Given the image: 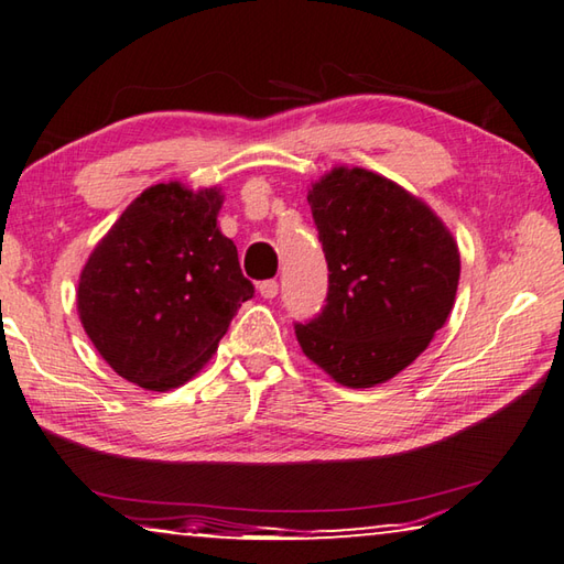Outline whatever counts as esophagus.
I'll return each instance as SVG.
<instances>
[{
    "instance_id": "1",
    "label": "esophagus",
    "mask_w": 564,
    "mask_h": 564,
    "mask_svg": "<svg viewBox=\"0 0 564 564\" xmlns=\"http://www.w3.org/2000/svg\"><path fill=\"white\" fill-rule=\"evenodd\" d=\"M257 289H259V293H261L263 297H275V295H279V281H275V279L261 281V283L257 285Z\"/></svg>"
}]
</instances>
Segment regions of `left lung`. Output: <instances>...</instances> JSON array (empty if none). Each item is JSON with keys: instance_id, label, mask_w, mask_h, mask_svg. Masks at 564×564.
Returning <instances> with one entry per match:
<instances>
[{"instance_id": "obj_1", "label": "left lung", "mask_w": 564, "mask_h": 564, "mask_svg": "<svg viewBox=\"0 0 564 564\" xmlns=\"http://www.w3.org/2000/svg\"><path fill=\"white\" fill-rule=\"evenodd\" d=\"M327 261V297L295 323L305 357L349 389L393 379L445 325L459 251L433 209L364 169H335L307 193Z\"/></svg>"}]
</instances>
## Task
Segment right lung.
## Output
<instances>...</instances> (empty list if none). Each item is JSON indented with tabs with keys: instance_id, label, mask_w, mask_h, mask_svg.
Here are the masks:
<instances>
[{
	"instance_id": "add662e5",
	"label": "right lung",
	"mask_w": 564,
	"mask_h": 564,
	"mask_svg": "<svg viewBox=\"0 0 564 564\" xmlns=\"http://www.w3.org/2000/svg\"><path fill=\"white\" fill-rule=\"evenodd\" d=\"M217 187L159 183L131 203L87 259L77 313L121 379L169 391L215 355L253 295L235 241L217 227Z\"/></svg>"
}]
</instances>
